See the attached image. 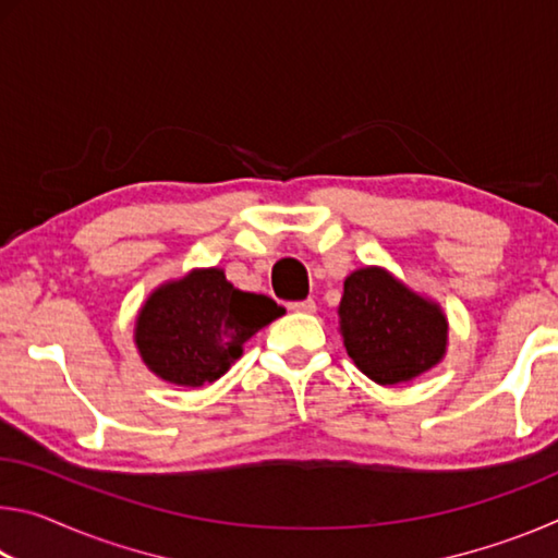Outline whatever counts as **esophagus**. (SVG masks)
<instances>
[{
    "label": "esophagus",
    "mask_w": 558,
    "mask_h": 558,
    "mask_svg": "<svg viewBox=\"0 0 558 558\" xmlns=\"http://www.w3.org/2000/svg\"><path fill=\"white\" fill-rule=\"evenodd\" d=\"M288 310H292V313H305V315H313L315 310H317V305H315V300H313V298H307V300H300V302H290Z\"/></svg>",
    "instance_id": "34e87169"
}]
</instances>
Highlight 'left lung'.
Masks as SVG:
<instances>
[{"label": "left lung", "instance_id": "1", "mask_svg": "<svg viewBox=\"0 0 558 558\" xmlns=\"http://www.w3.org/2000/svg\"><path fill=\"white\" fill-rule=\"evenodd\" d=\"M337 315L347 354L381 386L411 381L446 356L442 307L381 266L349 272Z\"/></svg>", "mask_w": 558, "mask_h": 558}]
</instances>
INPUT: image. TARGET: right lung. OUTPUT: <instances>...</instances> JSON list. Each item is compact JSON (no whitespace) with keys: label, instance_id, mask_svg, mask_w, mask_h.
Listing matches in <instances>:
<instances>
[{"label":"right lung","instance_id":"obj_1","mask_svg":"<svg viewBox=\"0 0 558 558\" xmlns=\"http://www.w3.org/2000/svg\"><path fill=\"white\" fill-rule=\"evenodd\" d=\"M280 315L276 300L233 288L223 268H194L149 292L132 337L149 372L196 389L221 379L243 344Z\"/></svg>","mask_w":558,"mask_h":558}]
</instances>
